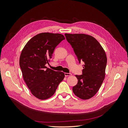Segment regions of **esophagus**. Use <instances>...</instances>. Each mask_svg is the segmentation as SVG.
Wrapping results in <instances>:
<instances>
[{
    "mask_svg": "<svg viewBox=\"0 0 128 128\" xmlns=\"http://www.w3.org/2000/svg\"><path fill=\"white\" fill-rule=\"evenodd\" d=\"M72 74L71 73H67V72H65L64 73V75L65 76H71Z\"/></svg>",
    "mask_w": 128,
    "mask_h": 128,
    "instance_id": "obj_1",
    "label": "esophagus"
}]
</instances>
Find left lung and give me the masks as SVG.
I'll list each match as a JSON object with an SVG mask.
<instances>
[{"label":"left lung","mask_w":128,"mask_h":128,"mask_svg":"<svg viewBox=\"0 0 128 128\" xmlns=\"http://www.w3.org/2000/svg\"><path fill=\"white\" fill-rule=\"evenodd\" d=\"M64 35L73 48L79 62H84L82 75H76L78 82L72 91L78 98L87 100L98 91L105 77L107 56L96 39L83 34Z\"/></svg>","instance_id":"left-lung-1"}]
</instances>
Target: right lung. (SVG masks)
I'll use <instances>...</instances> for the list:
<instances>
[{"mask_svg": "<svg viewBox=\"0 0 128 128\" xmlns=\"http://www.w3.org/2000/svg\"><path fill=\"white\" fill-rule=\"evenodd\" d=\"M65 39L63 34L42 32L28 42L21 53L20 66L22 76L32 94L40 100L54 94L64 74L48 68V64L56 46Z\"/></svg>", "mask_w": 128, "mask_h": 128, "instance_id": "add662e5", "label": "right lung"}]
</instances>
